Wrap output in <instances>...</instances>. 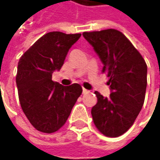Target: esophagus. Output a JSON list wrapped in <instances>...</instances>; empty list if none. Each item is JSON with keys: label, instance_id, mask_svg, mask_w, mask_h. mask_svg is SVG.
<instances>
[{"label": "esophagus", "instance_id": "obj_1", "mask_svg": "<svg viewBox=\"0 0 160 160\" xmlns=\"http://www.w3.org/2000/svg\"><path fill=\"white\" fill-rule=\"evenodd\" d=\"M88 92V90H86L85 88H83V93L84 94V93H87Z\"/></svg>", "mask_w": 160, "mask_h": 160}]
</instances>
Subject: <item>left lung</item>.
Wrapping results in <instances>:
<instances>
[{
  "mask_svg": "<svg viewBox=\"0 0 160 160\" xmlns=\"http://www.w3.org/2000/svg\"><path fill=\"white\" fill-rule=\"evenodd\" d=\"M83 35L102 60L111 91L108 98L94 92L98 102L92 108L93 123L104 135L118 137L132 126L144 103L147 65L131 42L116 29Z\"/></svg>",
  "mask_w": 160,
  "mask_h": 160,
  "instance_id": "1",
  "label": "left lung"
}]
</instances>
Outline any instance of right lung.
<instances>
[{
	"label": "right lung",
	"instance_id": "right-lung-1",
	"mask_svg": "<svg viewBox=\"0 0 160 160\" xmlns=\"http://www.w3.org/2000/svg\"><path fill=\"white\" fill-rule=\"evenodd\" d=\"M80 36L50 32L19 58L16 77L19 102L29 122L40 132L52 133L64 126L83 92L78 83L64 86L52 79Z\"/></svg>",
	"mask_w": 160,
	"mask_h": 160
}]
</instances>
